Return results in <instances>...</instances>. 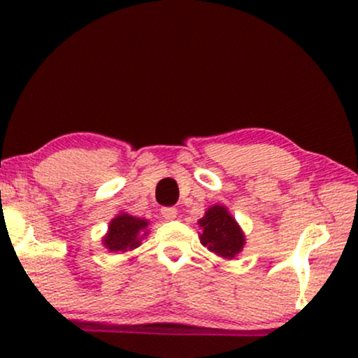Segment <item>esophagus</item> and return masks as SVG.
I'll use <instances>...</instances> for the list:
<instances>
[{"mask_svg": "<svg viewBox=\"0 0 358 358\" xmlns=\"http://www.w3.org/2000/svg\"><path fill=\"white\" fill-rule=\"evenodd\" d=\"M162 215L165 220H173L176 219V215H178V210H176L175 207H165L162 208Z\"/></svg>", "mask_w": 358, "mask_h": 358, "instance_id": "34e87169", "label": "esophagus"}]
</instances>
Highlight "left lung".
<instances>
[{"label": "left lung", "instance_id": "1", "mask_svg": "<svg viewBox=\"0 0 358 358\" xmlns=\"http://www.w3.org/2000/svg\"><path fill=\"white\" fill-rule=\"evenodd\" d=\"M199 227L202 229L199 236L200 242L215 256L232 261L244 249V232L225 205L215 203L208 207L199 220Z\"/></svg>", "mask_w": 358, "mask_h": 358}]
</instances>
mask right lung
<instances>
[{
    "mask_svg": "<svg viewBox=\"0 0 358 358\" xmlns=\"http://www.w3.org/2000/svg\"><path fill=\"white\" fill-rule=\"evenodd\" d=\"M150 222L131 213L119 212L110 219L108 232L102 237V245L110 252H127L141 245V241L150 234Z\"/></svg>",
    "mask_w": 358,
    "mask_h": 358,
    "instance_id": "obj_1",
    "label": "right lung"
}]
</instances>
